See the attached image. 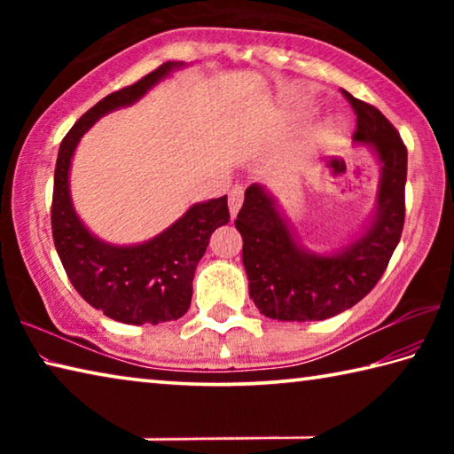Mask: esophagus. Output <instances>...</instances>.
<instances>
[{
    "label": "esophagus",
    "instance_id": "34e87169",
    "mask_svg": "<svg viewBox=\"0 0 454 454\" xmlns=\"http://www.w3.org/2000/svg\"><path fill=\"white\" fill-rule=\"evenodd\" d=\"M244 200V190L240 186H234L228 192V208H230V216H236L238 210H240Z\"/></svg>",
    "mask_w": 454,
    "mask_h": 454
}]
</instances>
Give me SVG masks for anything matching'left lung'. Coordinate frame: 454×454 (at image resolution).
<instances>
[{"mask_svg": "<svg viewBox=\"0 0 454 454\" xmlns=\"http://www.w3.org/2000/svg\"><path fill=\"white\" fill-rule=\"evenodd\" d=\"M356 114L352 140L368 144L380 164L374 214L344 248L317 254L298 244L274 196L260 184L244 192L236 216L250 298L268 318L309 322L336 317L363 301L387 270L404 226L406 145L396 128L342 90Z\"/></svg>", "mask_w": 454, "mask_h": 454, "instance_id": "left-lung-1", "label": "left lung"}]
</instances>
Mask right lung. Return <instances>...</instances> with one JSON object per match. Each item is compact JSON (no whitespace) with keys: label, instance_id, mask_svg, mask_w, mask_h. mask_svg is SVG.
Here are the masks:
<instances>
[{"label":"right lung","instance_id":"right-lung-1","mask_svg":"<svg viewBox=\"0 0 454 454\" xmlns=\"http://www.w3.org/2000/svg\"><path fill=\"white\" fill-rule=\"evenodd\" d=\"M184 64L166 61L142 80L90 107L59 144L51 198V234L67 278L90 306L124 325H160L184 317L196 266L216 228L228 224V198L198 202L148 242L114 246L83 226L70 196V166L80 137L96 121L129 106Z\"/></svg>","mask_w":454,"mask_h":454}]
</instances>
